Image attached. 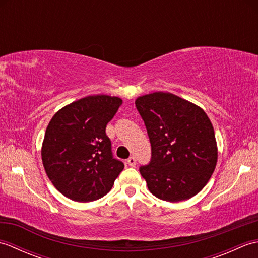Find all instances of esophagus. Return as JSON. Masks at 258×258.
<instances>
[{"label":"esophagus","instance_id":"esophagus-1","mask_svg":"<svg viewBox=\"0 0 258 258\" xmlns=\"http://www.w3.org/2000/svg\"><path fill=\"white\" fill-rule=\"evenodd\" d=\"M127 164H128L130 166H132V167L135 166L136 165V158L134 156H131L128 160H127Z\"/></svg>","mask_w":258,"mask_h":258}]
</instances>
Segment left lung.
Wrapping results in <instances>:
<instances>
[{
  "label": "left lung",
  "instance_id": "1",
  "mask_svg": "<svg viewBox=\"0 0 258 258\" xmlns=\"http://www.w3.org/2000/svg\"><path fill=\"white\" fill-rule=\"evenodd\" d=\"M135 105L151 142V161L140 167L150 191L167 202L193 197L210 180L217 162L210 118L201 107L171 93L140 96Z\"/></svg>",
  "mask_w": 258,
  "mask_h": 258
}]
</instances>
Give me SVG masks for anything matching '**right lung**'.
Segmentation results:
<instances>
[{"label": "right lung", "instance_id": "1", "mask_svg": "<svg viewBox=\"0 0 258 258\" xmlns=\"http://www.w3.org/2000/svg\"><path fill=\"white\" fill-rule=\"evenodd\" d=\"M122 103L115 96H86L59 109L48 123L42 161L64 196L92 202L111 190L124 163L113 156L105 130Z\"/></svg>", "mask_w": 258, "mask_h": 258}]
</instances>
